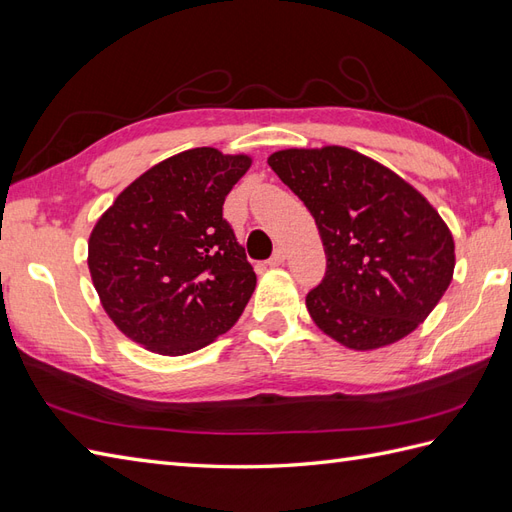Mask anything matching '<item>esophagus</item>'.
<instances>
[{"instance_id":"obj_1","label":"esophagus","mask_w":512,"mask_h":512,"mask_svg":"<svg viewBox=\"0 0 512 512\" xmlns=\"http://www.w3.org/2000/svg\"><path fill=\"white\" fill-rule=\"evenodd\" d=\"M285 261V251L283 248H277V251H274V255L268 259V266H272V268H277V266H281Z\"/></svg>"}]
</instances>
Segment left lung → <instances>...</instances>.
Instances as JSON below:
<instances>
[{
	"label": "left lung",
	"mask_w": 512,
	"mask_h": 512,
	"mask_svg": "<svg viewBox=\"0 0 512 512\" xmlns=\"http://www.w3.org/2000/svg\"><path fill=\"white\" fill-rule=\"evenodd\" d=\"M307 205L326 253L307 294L318 329L352 350L413 333L454 274V238L424 194L387 166L346 147L283 149L268 157Z\"/></svg>",
	"instance_id": "left-lung-1"
}]
</instances>
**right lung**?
Listing matches in <instances>:
<instances>
[{
    "label": "right lung",
    "instance_id": "right-lung-1",
    "mask_svg": "<svg viewBox=\"0 0 512 512\" xmlns=\"http://www.w3.org/2000/svg\"><path fill=\"white\" fill-rule=\"evenodd\" d=\"M251 162L212 147L181 151L131 181L97 220L88 270L131 342L179 357L238 322L257 277L222 205Z\"/></svg>",
    "mask_w": 512,
    "mask_h": 512
}]
</instances>
